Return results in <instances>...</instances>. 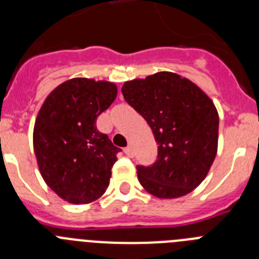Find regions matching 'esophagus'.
Returning a JSON list of instances; mask_svg holds the SVG:
<instances>
[{
	"mask_svg": "<svg viewBox=\"0 0 259 259\" xmlns=\"http://www.w3.org/2000/svg\"><path fill=\"white\" fill-rule=\"evenodd\" d=\"M124 153L128 157H134V150H132V146H127L124 149Z\"/></svg>",
	"mask_w": 259,
	"mask_h": 259,
	"instance_id": "1",
	"label": "esophagus"
}]
</instances>
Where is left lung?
<instances>
[{"label":"left lung","mask_w":259,"mask_h":259,"mask_svg":"<svg viewBox=\"0 0 259 259\" xmlns=\"http://www.w3.org/2000/svg\"><path fill=\"white\" fill-rule=\"evenodd\" d=\"M122 93L158 144L155 163L137 166L143 188L162 200L191 193L205 180L218 152L219 115L211 98L170 71L125 81Z\"/></svg>","instance_id":"1"}]
</instances>
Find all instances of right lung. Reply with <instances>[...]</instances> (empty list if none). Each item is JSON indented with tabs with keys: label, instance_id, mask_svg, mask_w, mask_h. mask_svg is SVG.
Here are the masks:
<instances>
[{
	"label": "right lung",
	"instance_id": "obj_1",
	"mask_svg": "<svg viewBox=\"0 0 259 259\" xmlns=\"http://www.w3.org/2000/svg\"><path fill=\"white\" fill-rule=\"evenodd\" d=\"M118 88L106 80L74 77L45 98L33 127V150L44 182L74 205L106 192L119 148L97 131L98 115L113 104Z\"/></svg>",
	"mask_w": 259,
	"mask_h": 259
}]
</instances>
